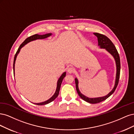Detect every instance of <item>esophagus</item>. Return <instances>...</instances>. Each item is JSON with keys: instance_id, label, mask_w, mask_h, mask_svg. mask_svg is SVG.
<instances>
[{"instance_id": "esophagus-1", "label": "esophagus", "mask_w": 134, "mask_h": 134, "mask_svg": "<svg viewBox=\"0 0 134 134\" xmlns=\"http://www.w3.org/2000/svg\"><path fill=\"white\" fill-rule=\"evenodd\" d=\"M67 72L68 73H72L74 72V69H73V68L72 67H68V69H67Z\"/></svg>"}]
</instances>
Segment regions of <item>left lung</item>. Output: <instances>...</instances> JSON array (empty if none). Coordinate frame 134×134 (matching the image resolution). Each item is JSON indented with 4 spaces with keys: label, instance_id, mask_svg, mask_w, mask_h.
<instances>
[{
    "label": "left lung",
    "instance_id": "1",
    "mask_svg": "<svg viewBox=\"0 0 134 134\" xmlns=\"http://www.w3.org/2000/svg\"><path fill=\"white\" fill-rule=\"evenodd\" d=\"M93 34L97 37L98 46L100 47V48H105L107 52H109L113 56L115 60L116 65V80H115V83L114 87L113 90H112L111 91L105 96L97 97V98H89L83 95V94H82L80 91L79 88V81H78V80L77 79V78L75 79V83H76V88L77 92L78 93L80 97L82 99V100L90 103H97L106 100L108 97H109L111 94L115 92V91L116 87H117L119 83L121 66H120V56L115 46L113 44V43L111 42V41L109 38L107 37L106 36L103 35V34H101L98 33H94Z\"/></svg>",
    "mask_w": 134,
    "mask_h": 134
}]
</instances>
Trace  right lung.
I'll list each match as a JSON object with an SVG mask.
<instances>
[{"label":"right lung","mask_w":134,"mask_h":134,"mask_svg":"<svg viewBox=\"0 0 134 134\" xmlns=\"http://www.w3.org/2000/svg\"><path fill=\"white\" fill-rule=\"evenodd\" d=\"M52 35V33H48V34H43V35H39V34H34V35H33L32 36H30L29 37L27 38L26 40H25L22 43H21L20 46V47H19V48L17 50L14 56V62H13V71H14V67H15V60H16V56L18 55V54L19 53V51L20 50V49L22 48V47L25 45L26 44H27L28 43L34 41V40H38V39H44L46 38L47 37H48L49 36H51ZM66 72H64L63 74L61 75V76L59 77V79L58 80L57 82V88H56V91L54 93V94H53V96L51 97L49 100H47L44 102H41V103H34V104H36L37 105H46V104H48V103L51 102L52 101H53V100H54L55 99L57 98V97L58 96V94H59V90H60V87H61V83L62 82V81L63 80V79L64 78V77L66 76Z\"/></svg>","instance_id":"obj_1"}]
</instances>
